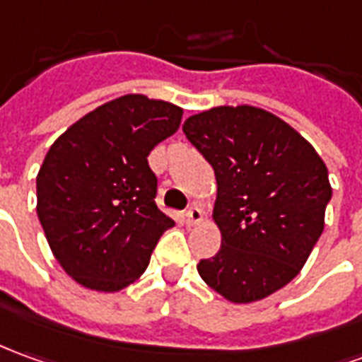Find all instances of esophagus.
Listing matches in <instances>:
<instances>
[{"instance_id": "34e87169", "label": "esophagus", "mask_w": 362, "mask_h": 362, "mask_svg": "<svg viewBox=\"0 0 362 362\" xmlns=\"http://www.w3.org/2000/svg\"><path fill=\"white\" fill-rule=\"evenodd\" d=\"M202 217H204V214H202V209L196 204L188 207V211H186V221H188V225H198L202 221Z\"/></svg>"}]
</instances>
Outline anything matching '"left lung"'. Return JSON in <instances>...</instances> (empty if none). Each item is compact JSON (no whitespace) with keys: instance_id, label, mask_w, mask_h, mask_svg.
Returning <instances> with one entry per match:
<instances>
[{"instance_id":"1","label":"left lung","mask_w":362,"mask_h":362,"mask_svg":"<svg viewBox=\"0 0 362 362\" xmlns=\"http://www.w3.org/2000/svg\"><path fill=\"white\" fill-rule=\"evenodd\" d=\"M182 129L217 180L221 249L199 260V276L233 304L274 294L302 270L322 235L327 166L286 121L252 105L211 107Z\"/></svg>"}]
</instances>
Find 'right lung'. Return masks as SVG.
Here are the masks:
<instances>
[{
	"mask_svg": "<svg viewBox=\"0 0 362 362\" xmlns=\"http://www.w3.org/2000/svg\"><path fill=\"white\" fill-rule=\"evenodd\" d=\"M180 121L178 105L127 93L52 143L37 174V216L54 259L78 284L117 292L146 270L174 225L156 207L146 156Z\"/></svg>",
	"mask_w": 362,
	"mask_h": 362,
	"instance_id": "obj_1",
	"label": "right lung"
}]
</instances>
